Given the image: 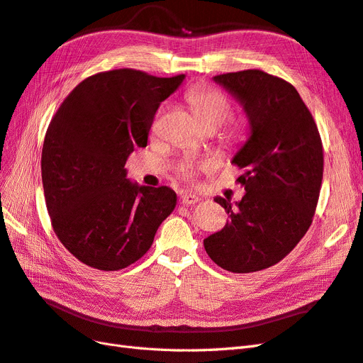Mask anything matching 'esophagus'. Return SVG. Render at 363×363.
Instances as JSON below:
<instances>
[{
	"label": "esophagus",
	"mask_w": 363,
	"mask_h": 363,
	"mask_svg": "<svg viewBox=\"0 0 363 363\" xmlns=\"http://www.w3.org/2000/svg\"><path fill=\"white\" fill-rule=\"evenodd\" d=\"M180 200H182V203L184 206H192V204H195L196 201H199V196H196L195 194H192L191 191H183Z\"/></svg>",
	"instance_id": "1"
}]
</instances>
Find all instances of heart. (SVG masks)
Masks as SVG:
<instances>
[{"label": "heart", "instance_id": "b5f03b06", "mask_svg": "<svg viewBox=\"0 0 363 363\" xmlns=\"http://www.w3.org/2000/svg\"><path fill=\"white\" fill-rule=\"evenodd\" d=\"M186 100L200 125H221L230 112V103L225 95L216 89H211V87H194L186 95ZM242 136L244 127L240 124H236L228 135V138L235 142L240 140ZM180 171L184 177H189L194 172V163L182 164Z\"/></svg>", "mask_w": 363, "mask_h": 363}]
</instances>
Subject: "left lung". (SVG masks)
Segmentation results:
<instances>
[{
  "mask_svg": "<svg viewBox=\"0 0 363 363\" xmlns=\"http://www.w3.org/2000/svg\"><path fill=\"white\" fill-rule=\"evenodd\" d=\"M213 82L242 106L248 138L232 162L242 169V200L215 196L230 219L204 239L218 267L247 274L276 265L300 242L323 182V144L295 87L259 69L228 72Z\"/></svg>",
  "mask_w": 363,
  "mask_h": 363,
  "instance_id": "obj_1",
  "label": "left lung"
}]
</instances>
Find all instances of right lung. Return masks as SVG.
Instances as JSON below:
<instances>
[{
	"label": "right lung",
	"mask_w": 363,
	"mask_h": 363,
	"mask_svg": "<svg viewBox=\"0 0 363 363\" xmlns=\"http://www.w3.org/2000/svg\"><path fill=\"white\" fill-rule=\"evenodd\" d=\"M184 74L159 79L135 69L95 74L74 87L51 119L42 184L60 242L84 265L118 271L150 250L177 195L127 179L125 162L147 147L162 101Z\"/></svg>",
	"instance_id": "obj_1"
}]
</instances>
